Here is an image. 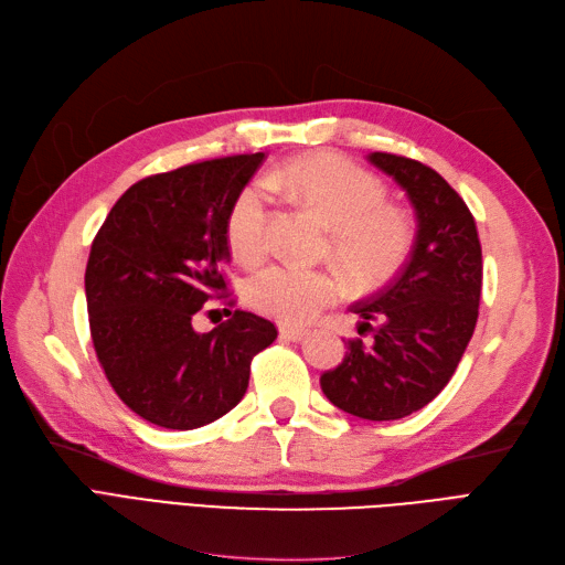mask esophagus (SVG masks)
I'll return each instance as SVG.
<instances>
[{
  "label": "esophagus",
  "instance_id": "1",
  "mask_svg": "<svg viewBox=\"0 0 565 565\" xmlns=\"http://www.w3.org/2000/svg\"><path fill=\"white\" fill-rule=\"evenodd\" d=\"M303 337H309V330L289 328V324H282V328H280V339H287V341H301Z\"/></svg>",
  "mask_w": 565,
  "mask_h": 565
}]
</instances>
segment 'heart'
Returning <instances> with one entry per match:
<instances>
[{"label": "heart", "mask_w": 565, "mask_h": 565, "mask_svg": "<svg viewBox=\"0 0 565 565\" xmlns=\"http://www.w3.org/2000/svg\"><path fill=\"white\" fill-rule=\"evenodd\" d=\"M266 185L295 195L332 228V256L353 287L382 285L413 249V221L401 207L384 202V183L334 152L287 162L266 179ZM266 185H245L226 216V241L245 264L262 262L268 252ZM247 297L256 311L273 320L306 324L341 297V282L330 270L280 264L256 273Z\"/></svg>", "instance_id": "obj_1"}]
</instances>
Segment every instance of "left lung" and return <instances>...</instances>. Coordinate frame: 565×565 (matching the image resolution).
Masks as SVG:
<instances>
[{"label": "left lung", "mask_w": 565, "mask_h": 565, "mask_svg": "<svg viewBox=\"0 0 565 565\" xmlns=\"http://www.w3.org/2000/svg\"><path fill=\"white\" fill-rule=\"evenodd\" d=\"M367 160L413 202L417 237L398 276L351 309L372 344L349 339L320 386L344 413L388 422L417 413L450 382L478 320L483 256L465 200L431 167L391 152Z\"/></svg>", "instance_id": "obj_1"}]
</instances>
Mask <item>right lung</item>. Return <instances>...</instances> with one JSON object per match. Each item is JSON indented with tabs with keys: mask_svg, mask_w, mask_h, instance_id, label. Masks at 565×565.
Segmentation results:
<instances>
[{
	"mask_svg": "<svg viewBox=\"0 0 565 565\" xmlns=\"http://www.w3.org/2000/svg\"><path fill=\"white\" fill-rule=\"evenodd\" d=\"M262 162L252 152L146 177L94 237L84 292L96 358L150 424L188 431L231 413L252 358L278 337L270 320L241 309L212 332L193 330L202 306L226 295V216Z\"/></svg>",
	"mask_w": 565,
	"mask_h": 565,
	"instance_id": "add662e5",
	"label": "right lung"
}]
</instances>
